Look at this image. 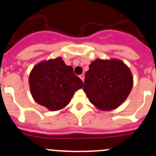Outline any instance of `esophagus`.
<instances>
[{
  "label": "esophagus",
  "instance_id": "obj_1",
  "mask_svg": "<svg viewBox=\"0 0 156 156\" xmlns=\"http://www.w3.org/2000/svg\"><path fill=\"white\" fill-rule=\"evenodd\" d=\"M79 78H81V79L83 81H84V74H81V75H80Z\"/></svg>",
  "mask_w": 156,
  "mask_h": 156
}]
</instances>
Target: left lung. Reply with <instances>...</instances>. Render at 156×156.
Listing matches in <instances>:
<instances>
[{"label":"left lung","instance_id":"8db88e82","mask_svg":"<svg viewBox=\"0 0 156 156\" xmlns=\"http://www.w3.org/2000/svg\"><path fill=\"white\" fill-rule=\"evenodd\" d=\"M133 83L130 70L123 62L96 59L86 72L83 89L92 104L111 110L126 99Z\"/></svg>","mask_w":156,"mask_h":156}]
</instances>
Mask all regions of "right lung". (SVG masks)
<instances>
[{
  "label": "right lung",
  "mask_w": 156,
  "mask_h": 156,
  "mask_svg": "<svg viewBox=\"0 0 156 156\" xmlns=\"http://www.w3.org/2000/svg\"><path fill=\"white\" fill-rule=\"evenodd\" d=\"M33 98L38 104L55 111L69 104L83 81L66 66L61 57L36 65L29 78Z\"/></svg>",
  "instance_id": "obj_1"
}]
</instances>
